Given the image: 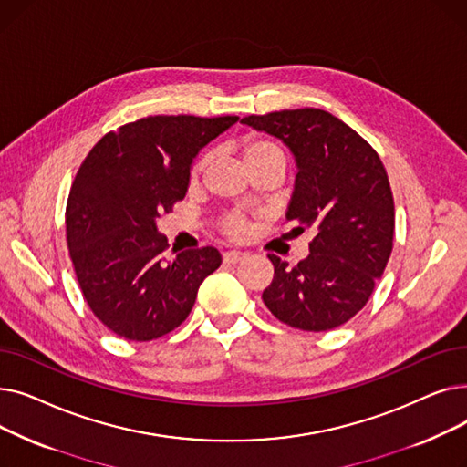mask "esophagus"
<instances>
[{
  "label": "esophagus",
  "mask_w": 467,
  "mask_h": 467,
  "mask_svg": "<svg viewBox=\"0 0 467 467\" xmlns=\"http://www.w3.org/2000/svg\"><path fill=\"white\" fill-rule=\"evenodd\" d=\"M244 252H240V250H229V252H223V261L225 263H238V261H242L244 259Z\"/></svg>",
  "instance_id": "34e87169"
}]
</instances>
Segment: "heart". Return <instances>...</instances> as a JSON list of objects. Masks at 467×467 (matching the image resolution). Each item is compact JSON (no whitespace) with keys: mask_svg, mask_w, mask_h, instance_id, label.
I'll return each mask as SVG.
<instances>
[{"mask_svg":"<svg viewBox=\"0 0 467 467\" xmlns=\"http://www.w3.org/2000/svg\"><path fill=\"white\" fill-rule=\"evenodd\" d=\"M238 151H240L244 162H246V166L250 168L252 174L265 166H273V164L285 170L287 159H285L284 150L275 140L266 138V136L250 134L246 138H242L238 143ZM208 161H210V157L206 153H202L196 157L194 162L191 164V170H189V185L191 187H196L202 182V176L208 168ZM217 227L227 238H233V240L246 238L250 233L248 219L236 212L221 215L217 221Z\"/></svg>","mask_w":467,"mask_h":467,"instance_id":"heart-1","label":"heart"}]
</instances>
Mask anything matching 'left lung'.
Segmentation results:
<instances>
[{
	"label": "left lung",
	"instance_id": "1",
	"mask_svg": "<svg viewBox=\"0 0 467 467\" xmlns=\"http://www.w3.org/2000/svg\"><path fill=\"white\" fill-rule=\"evenodd\" d=\"M246 125L280 138L297 161L285 221L312 229L310 254L289 265L275 254L263 303L280 322L303 331L347 324L369 301L394 248L396 210L386 168L347 122L316 109L248 115Z\"/></svg>",
	"mask_w": 467,
	"mask_h": 467
}]
</instances>
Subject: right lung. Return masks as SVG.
I'll list each match as a JSON object with an SVG mask.
<instances>
[{"instance_id": "right-lung-1", "label": "right lung", "mask_w": 467, "mask_h": 467, "mask_svg": "<svg viewBox=\"0 0 467 467\" xmlns=\"http://www.w3.org/2000/svg\"><path fill=\"white\" fill-rule=\"evenodd\" d=\"M236 115H153L108 132L81 162L66 204V240L83 297L109 331L153 340L189 316L221 265L215 248L166 257L157 217L183 201L191 162Z\"/></svg>"}]
</instances>
